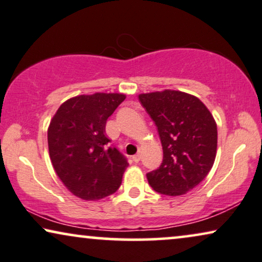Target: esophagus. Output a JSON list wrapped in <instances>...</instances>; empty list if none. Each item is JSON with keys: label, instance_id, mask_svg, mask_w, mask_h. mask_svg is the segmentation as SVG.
Segmentation results:
<instances>
[{"label": "esophagus", "instance_id": "obj_1", "mask_svg": "<svg viewBox=\"0 0 262 262\" xmlns=\"http://www.w3.org/2000/svg\"><path fill=\"white\" fill-rule=\"evenodd\" d=\"M132 159H133V162H135V163H139V162H140V159H141V156L139 155V153H138V155L133 156V158H132Z\"/></svg>", "mask_w": 262, "mask_h": 262}]
</instances>
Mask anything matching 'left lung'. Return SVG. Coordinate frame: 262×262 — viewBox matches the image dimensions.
Returning a JSON list of instances; mask_svg holds the SVG:
<instances>
[{"instance_id": "obj_1", "label": "left lung", "mask_w": 262, "mask_h": 262, "mask_svg": "<svg viewBox=\"0 0 262 262\" xmlns=\"http://www.w3.org/2000/svg\"><path fill=\"white\" fill-rule=\"evenodd\" d=\"M141 105L158 129L163 162L148 172L149 186L160 194L177 196L201 182L213 166L217 153V124L196 97L165 90L142 93Z\"/></svg>"}]
</instances>
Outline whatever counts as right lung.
Instances as JSON below:
<instances>
[{"label":"right lung","mask_w":262,"mask_h":262,"mask_svg":"<svg viewBox=\"0 0 262 262\" xmlns=\"http://www.w3.org/2000/svg\"><path fill=\"white\" fill-rule=\"evenodd\" d=\"M125 99L122 93H95L68 99L48 129L49 155L56 173L75 196L99 200L122 183L127 158L105 135L107 118Z\"/></svg>","instance_id":"right-lung-1"}]
</instances>
